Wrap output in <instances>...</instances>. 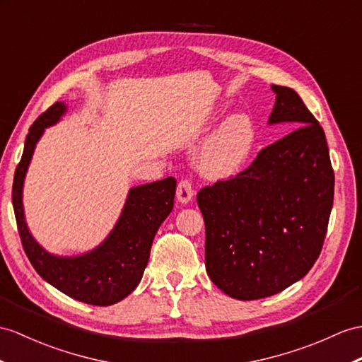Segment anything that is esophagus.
I'll return each instance as SVG.
<instances>
[{
  "label": "esophagus",
  "mask_w": 362,
  "mask_h": 362,
  "mask_svg": "<svg viewBox=\"0 0 362 362\" xmlns=\"http://www.w3.org/2000/svg\"><path fill=\"white\" fill-rule=\"evenodd\" d=\"M176 198L181 204H187V202L193 198V187L189 180H181L176 187Z\"/></svg>",
  "instance_id": "34e87169"
}]
</instances>
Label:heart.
Returning a JSON list of instances; mask_svg holds the SVG:
<instances>
[{"mask_svg": "<svg viewBox=\"0 0 362 362\" xmlns=\"http://www.w3.org/2000/svg\"><path fill=\"white\" fill-rule=\"evenodd\" d=\"M255 143V127L247 115L226 119L209 139L201 155V169L211 178L235 173L247 160Z\"/></svg>", "mask_w": 362, "mask_h": 362, "instance_id": "b5f03b06", "label": "heart"}]
</instances>
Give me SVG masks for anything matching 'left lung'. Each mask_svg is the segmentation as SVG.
<instances>
[{
    "label": "left lung",
    "mask_w": 362,
    "mask_h": 362,
    "mask_svg": "<svg viewBox=\"0 0 362 362\" xmlns=\"http://www.w3.org/2000/svg\"><path fill=\"white\" fill-rule=\"evenodd\" d=\"M269 124L295 130L255 158L235 178L202 187L206 270L214 284L241 301L283 292L318 259L333 206L334 173L320 122L299 95L272 86Z\"/></svg>",
    "instance_id": "8db88e82"
}]
</instances>
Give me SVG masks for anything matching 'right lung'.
<instances>
[{"label": "right lung", "mask_w": 362, "mask_h": 362, "mask_svg": "<svg viewBox=\"0 0 362 362\" xmlns=\"http://www.w3.org/2000/svg\"><path fill=\"white\" fill-rule=\"evenodd\" d=\"M55 103L41 113L25 136L21 161L16 165L12 204L23 249L38 275L64 295L92 305H112L134 292L151 257L155 233L173 209V176L130 189L126 206L110 235L95 250L81 257H55L33 240L23 210V184L32 155L46 127L66 112Z\"/></svg>", "instance_id": "1"}]
</instances>
